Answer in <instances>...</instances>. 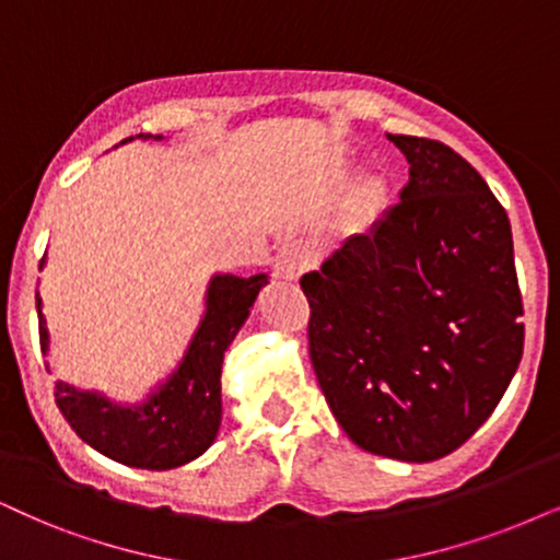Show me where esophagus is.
Wrapping results in <instances>:
<instances>
[{
  "label": "esophagus",
  "instance_id": "1",
  "mask_svg": "<svg viewBox=\"0 0 560 560\" xmlns=\"http://www.w3.org/2000/svg\"><path fill=\"white\" fill-rule=\"evenodd\" d=\"M310 266H313V253H310L302 243H292L276 256L273 273L279 276V279L296 281L304 271H310Z\"/></svg>",
  "mask_w": 560,
  "mask_h": 560
}]
</instances>
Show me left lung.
<instances>
[{"instance_id":"8db88e82","label":"left lung","mask_w":560,"mask_h":560,"mask_svg":"<svg viewBox=\"0 0 560 560\" xmlns=\"http://www.w3.org/2000/svg\"><path fill=\"white\" fill-rule=\"evenodd\" d=\"M400 203L302 276L310 359L341 429L372 455L431 463L499 406L525 346L509 217L434 139L387 133Z\"/></svg>"}]
</instances>
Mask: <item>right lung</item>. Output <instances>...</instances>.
<instances>
[{
  "label": "right lung",
  "instance_id": "right-lung-1",
  "mask_svg": "<svg viewBox=\"0 0 560 560\" xmlns=\"http://www.w3.org/2000/svg\"><path fill=\"white\" fill-rule=\"evenodd\" d=\"M152 139V133H139ZM154 139H162L160 133ZM46 258V256H44ZM44 266V260H40ZM268 284L266 273H214L207 289V310L190 338L186 357L144 402L121 406L101 393L77 390L56 382V406L82 442L101 455L141 470L180 468L214 444L222 423V362L228 346L250 315L253 302ZM40 349L48 351L44 300L35 296Z\"/></svg>",
  "mask_w": 560,
  "mask_h": 560
}]
</instances>
